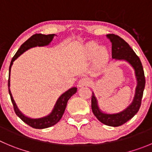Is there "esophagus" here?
<instances>
[{"label": "esophagus", "mask_w": 152, "mask_h": 152, "mask_svg": "<svg viewBox=\"0 0 152 152\" xmlns=\"http://www.w3.org/2000/svg\"><path fill=\"white\" fill-rule=\"evenodd\" d=\"M90 80H89L88 78H82L81 79H79V83H78V86L79 87H83V86H86L90 85Z\"/></svg>", "instance_id": "esophagus-1"}]
</instances>
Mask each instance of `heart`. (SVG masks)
<instances>
[{
    "label": "heart",
    "instance_id": "1",
    "mask_svg": "<svg viewBox=\"0 0 152 152\" xmlns=\"http://www.w3.org/2000/svg\"><path fill=\"white\" fill-rule=\"evenodd\" d=\"M85 55L86 58L93 60L95 58L96 64L100 66L109 60L110 53L106 48H101L100 45L95 42H90L86 46Z\"/></svg>",
    "mask_w": 152,
    "mask_h": 152
}]
</instances>
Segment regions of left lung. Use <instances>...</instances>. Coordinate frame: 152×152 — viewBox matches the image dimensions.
Here are the masks:
<instances>
[{"label": "left lung", "mask_w": 152, "mask_h": 152, "mask_svg": "<svg viewBox=\"0 0 152 152\" xmlns=\"http://www.w3.org/2000/svg\"><path fill=\"white\" fill-rule=\"evenodd\" d=\"M106 37L110 39L112 42L113 58H114L115 60H124L128 62L135 70V75L137 81L134 100L130 106H127V108L118 113L106 114L100 111L97 105V99L94 93L92 94L91 109L94 115L100 122L106 125L111 126V127H118L129 121L138 113L141 106L143 91L145 85V78L144 70L140 58L136 55L134 51L129 46V44L122 38L113 34H107Z\"/></svg>", "instance_id": "left-lung-1"}]
</instances>
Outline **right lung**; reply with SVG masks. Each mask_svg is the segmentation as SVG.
<instances>
[{
    "mask_svg": "<svg viewBox=\"0 0 152 152\" xmlns=\"http://www.w3.org/2000/svg\"><path fill=\"white\" fill-rule=\"evenodd\" d=\"M54 36H55V34L45 35L42 34H34L33 36H31V37H30L28 40L25 41L22 46H20V48L18 49V50L17 51V52L15 54V55H14L13 58H12L10 65L9 79H8V89H9V94L10 95L11 101H12V105H13L14 111H15V114H16L18 117L20 118L24 122L26 123L27 124H28V125L31 126V127H33V128H47V127H52V126L55 125V124H57V123L58 122L61 120V118L64 113L68 100L76 93V91H77V88H76V87L71 88L70 89L66 91V92H64L63 94H61V97L58 99V100H57L52 112L49 115L40 118H31L26 117L25 115H24L18 110V109L17 108L16 104H15L13 98H12V94H11L10 90V76L11 66H12L14 61H15L18 57L20 56L24 52H25V51H27L28 49H29L30 48L35 47V46H46V45H49V44L50 43L51 41L52 40V39H53Z\"/></svg>",
    "mask_w": 152,
    "mask_h": 152,
    "instance_id": "1",
    "label": "right lung"
}]
</instances>
